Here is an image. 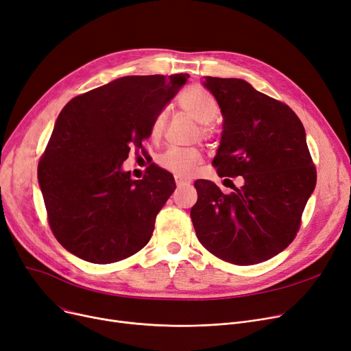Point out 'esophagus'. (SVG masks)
<instances>
[{"label": "esophagus", "instance_id": "1", "mask_svg": "<svg viewBox=\"0 0 351 351\" xmlns=\"http://www.w3.org/2000/svg\"><path fill=\"white\" fill-rule=\"evenodd\" d=\"M175 182H176V186H178V188H182V186L188 185V182H186L185 179H180V178H178V176H175Z\"/></svg>", "mask_w": 351, "mask_h": 351}]
</instances>
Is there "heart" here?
Instances as JSON below:
<instances>
[{
  "mask_svg": "<svg viewBox=\"0 0 351 351\" xmlns=\"http://www.w3.org/2000/svg\"><path fill=\"white\" fill-rule=\"evenodd\" d=\"M179 106L182 108L183 112L188 114L199 123L196 136L208 141L212 136L209 123L216 119L219 112L216 101L204 88L191 86L179 95ZM168 109H160L155 115L151 125V138L154 141L162 139L166 132V126H168ZM200 162L202 154L196 147H186V149H182V147H169V149H166L156 158L159 168L180 179H188L189 176H192Z\"/></svg>",
  "mask_w": 351,
  "mask_h": 351,
  "instance_id": "heart-1",
  "label": "heart"
}]
</instances>
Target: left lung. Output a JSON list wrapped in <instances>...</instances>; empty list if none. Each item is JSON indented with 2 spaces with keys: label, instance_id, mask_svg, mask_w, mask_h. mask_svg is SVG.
<instances>
[{
  "label": "left lung",
  "instance_id": "1",
  "mask_svg": "<svg viewBox=\"0 0 351 351\" xmlns=\"http://www.w3.org/2000/svg\"><path fill=\"white\" fill-rule=\"evenodd\" d=\"M223 115L212 165L220 178H243L225 195L213 182H195L191 217L199 242L228 263H262L296 237L317 172L302 121L286 104L237 78L204 77ZM229 180V179H225Z\"/></svg>",
  "mask_w": 351,
  "mask_h": 351
}]
</instances>
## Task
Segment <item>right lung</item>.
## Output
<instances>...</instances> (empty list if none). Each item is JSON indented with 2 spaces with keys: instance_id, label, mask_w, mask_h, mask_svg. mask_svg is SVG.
I'll list each match as a JSON object with an SVG mask.
<instances>
[{
  "instance_id": "right-lung-1",
  "label": "right lung",
  "mask_w": 351,
  "mask_h": 351,
  "mask_svg": "<svg viewBox=\"0 0 351 351\" xmlns=\"http://www.w3.org/2000/svg\"><path fill=\"white\" fill-rule=\"evenodd\" d=\"M188 73L131 75L72 98L61 110L38 163L48 223L80 259L108 265L139 252L176 185L156 165L139 180L122 171L142 149L155 115ZM146 152V151H145Z\"/></svg>"
}]
</instances>
